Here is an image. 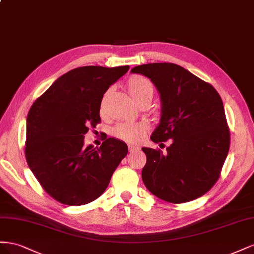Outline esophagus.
I'll use <instances>...</instances> for the list:
<instances>
[{
	"label": "esophagus",
	"mask_w": 254,
	"mask_h": 254,
	"mask_svg": "<svg viewBox=\"0 0 254 254\" xmlns=\"http://www.w3.org/2000/svg\"><path fill=\"white\" fill-rule=\"evenodd\" d=\"M138 150H139V147L133 146V144H129V146H128V151L129 152H134V151H138Z\"/></svg>",
	"instance_id": "1"
}]
</instances>
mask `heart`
Listing matches in <instances>:
<instances>
[{
    "mask_svg": "<svg viewBox=\"0 0 254 254\" xmlns=\"http://www.w3.org/2000/svg\"><path fill=\"white\" fill-rule=\"evenodd\" d=\"M127 87L137 105L150 102L154 96V85L150 79L141 75H133L127 79ZM149 126L146 122H122L116 126L113 134L127 142H139L146 135Z\"/></svg>",
    "mask_w": 254,
    "mask_h": 254,
    "instance_id": "obj_1",
    "label": "heart"
}]
</instances>
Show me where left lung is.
Listing matches in <instances>:
<instances>
[{
	"instance_id": "obj_1",
	"label": "left lung",
	"mask_w": 254,
	"mask_h": 254,
	"mask_svg": "<svg viewBox=\"0 0 254 254\" xmlns=\"http://www.w3.org/2000/svg\"><path fill=\"white\" fill-rule=\"evenodd\" d=\"M131 72L149 77L161 98V119L151 140L171 139L165 153L141 149L147 156L141 171L143 184L157 198L171 203L201 197L218 180L230 148L219 93L176 64H140Z\"/></svg>"
}]
</instances>
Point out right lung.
I'll use <instances>...</instances> for the list:
<instances>
[{
  "label": "right lung",
  "mask_w": 254,
  "mask_h": 254,
  "mask_svg": "<svg viewBox=\"0 0 254 254\" xmlns=\"http://www.w3.org/2000/svg\"><path fill=\"white\" fill-rule=\"evenodd\" d=\"M128 66H85L70 70L35 101L26 119L25 157L36 179L63 204L84 205L110 184L127 154L119 139L85 147V134L101 121L100 106L110 86Z\"/></svg>",
  "instance_id": "obj_1"
}]
</instances>
